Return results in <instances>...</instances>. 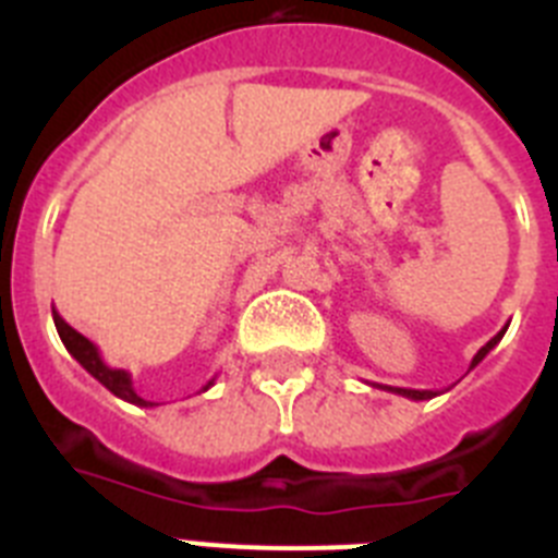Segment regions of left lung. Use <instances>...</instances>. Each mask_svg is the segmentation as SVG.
<instances>
[{"instance_id": "8db88e82", "label": "left lung", "mask_w": 558, "mask_h": 558, "mask_svg": "<svg viewBox=\"0 0 558 558\" xmlns=\"http://www.w3.org/2000/svg\"><path fill=\"white\" fill-rule=\"evenodd\" d=\"M506 329H509V324H506V327H502V329H500V332H497V335H495V338H492V340H489V343H486V347H481V349H477V354H475V357H472L470 368H475V366H477V363H481V360H483V357H486V354H489V352H492V349H495V347H497V343H500V338H502V335H506ZM377 388H386V391H391V393H399V397L416 399V402H418V399H433V397H438V393H436V391H416V388H393V386H377Z\"/></svg>"}]
</instances>
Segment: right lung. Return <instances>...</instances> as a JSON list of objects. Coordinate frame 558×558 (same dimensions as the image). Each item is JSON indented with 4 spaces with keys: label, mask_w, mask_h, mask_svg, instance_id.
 Wrapping results in <instances>:
<instances>
[{
    "label": "right lung",
    "mask_w": 558,
    "mask_h": 558,
    "mask_svg": "<svg viewBox=\"0 0 558 558\" xmlns=\"http://www.w3.org/2000/svg\"><path fill=\"white\" fill-rule=\"evenodd\" d=\"M52 322H56V329H58V335H61L66 352L72 354V357H75L77 363H81V366L86 368V372L97 379V383H102V386H106L108 391L113 393V397L125 399V402H131V405H140V408H153V405H156V402H147V399H142L140 393L133 391L131 374H128L125 368L108 366L106 360H102L100 349H97L95 343H92V340L86 338V335L77 332L75 327H69V324L63 322L61 315H58V310H52ZM211 386H215V377H211L209 383H206V386L201 388V391H209Z\"/></svg>",
    "instance_id": "right-lung-1"
}]
</instances>
